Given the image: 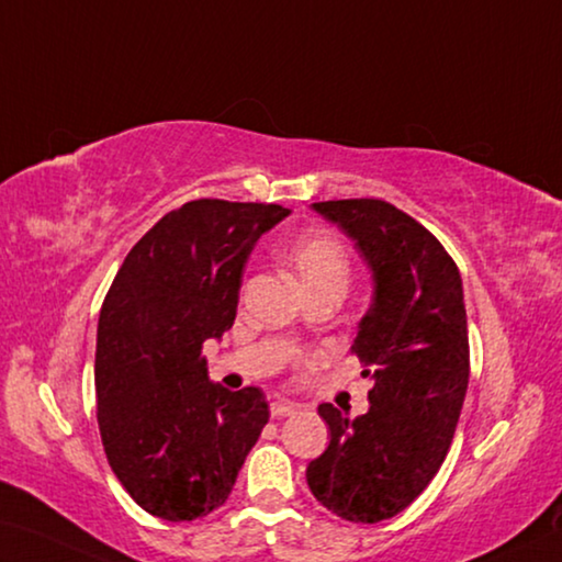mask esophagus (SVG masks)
<instances>
[{
	"label": "esophagus",
	"mask_w": 562,
	"mask_h": 562,
	"mask_svg": "<svg viewBox=\"0 0 562 562\" xmlns=\"http://www.w3.org/2000/svg\"><path fill=\"white\" fill-rule=\"evenodd\" d=\"M291 415H296V405H291V402L279 400L271 405V417H291Z\"/></svg>",
	"instance_id": "34e87169"
}]
</instances>
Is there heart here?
Segmentation results:
<instances>
[{
  "mask_svg": "<svg viewBox=\"0 0 562 562\" xmlns=\"http://www.w3.org/2000/svg\"><path fill=\"white\" fill-rule=\"evenodd\" d=\"M289 269L296 276L303 293L316 289L346 291L350 281V259L336 236L311 232L299 236L286 251Z\"/></svg>",
  "mask_w": 562,
  "mask_h": 562,
  "instance_id": "obj_1",
  "label": "heart"
}]
</instances>
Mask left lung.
<instances>
[{
    "instance_id": "obj_1",
    "label": "left lung",
    "mask_w": 562,
    "mask_h": 562,
    "mask_svg": "<svg viewBox=\"0 0 562 562\" xmlns=\"http://www.w3.org/2000/svg\"><path fill=\"white\" fill-rule=\"evenodd\" d=\"M338 224L372 273V303L352 352L372 380L350 419L323 402L328 449L306 469L311 494L352 524H380L415 501L445 461L469 385L464 286L417 220L382 200L311 204Z\"/></svg>"
}]
</instances>
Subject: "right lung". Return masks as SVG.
Listing matches in <instances>:
<instances>
[{"label":"right lung","instance_id":"1","mask_svg":"<svg viewBox=\"0 0 562 562\" xmlns=\"http://www.w3.org/2000/svg\"><path fill=\"white\" fill-rule=\"evenodd\" d=\"M289 214L187 202L113 279L98 318V427L113 474L147 514L177 524L220 508L269 422L263 392L212 382L202 348L234 326L246 259Z\"/></svg>","mask_w":562,"mask_h":562}]
</instances>
